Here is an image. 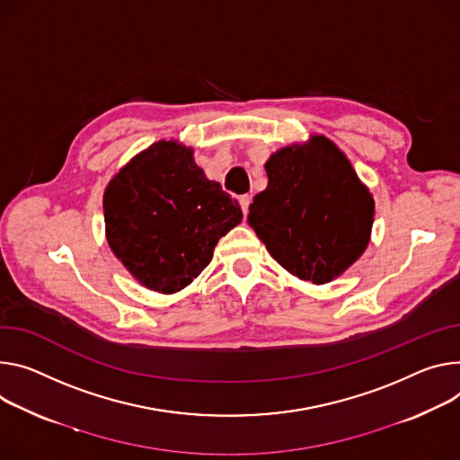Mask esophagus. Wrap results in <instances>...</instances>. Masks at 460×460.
<instances>
[{
  "instance_id": "1",
  "label": "esophagus",
  "mask_w": 460,
  "mask_h": 460,
  "mask_svg": "<svg viewBox=\"0 0 460 460\" xmlns=\"http://www.w3.org/2000/svg\"><path fill=\"white\" fill-rule=\"evenodd\" d=\"M238 203H240V207H242V211H243V215H247V208H249V203H252V196H249V194H243V196H240V198H238Z\"/></svg>"
}]
</instances>
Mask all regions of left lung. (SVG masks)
Masks as SVG:
<instances>
[{"instance_id": "1", "label": "left lung", "mask_w": 460, "mask_h": 460, "mask_svg": "<svg viewBox=\"0 0 460 460\" xmlns=\"http://www.w3.org/2000/svg\"><path fill=\"white\" fill-rule=\"evenodd\" d=\"M268 187L247 222L291 275L326 284L367 249L374 198L349 157L324 136L279 148L266 161Z\"/></svg>"}]
</instances>
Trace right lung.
<instances>
[{
  "label": "right lung",
  "instance_id": "1",
  "mask_svg": "<svg viewBox=\"0 0 460 460\" xmlns=\"http://www.w3.org/2000/svg\"><path fill=\"white\" fill-rule=\"evenodd\" d=\"M192 154L161 139L124 164L102 198L111 253L139 284L166 296L189 286L242 222L238 201L207 180Z\"/></svg>",
  "mask_w": 460,
  "mask_h": 460
}]
</instances>
